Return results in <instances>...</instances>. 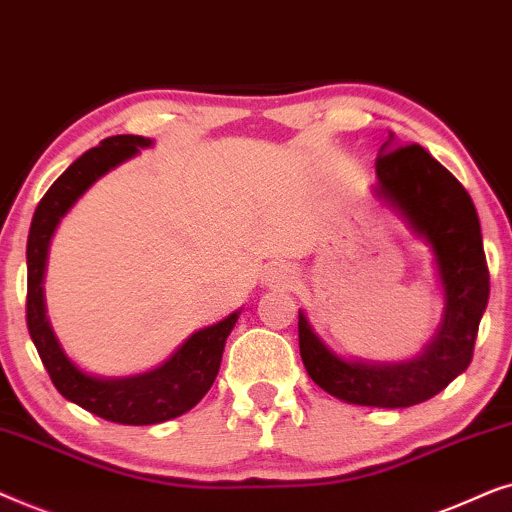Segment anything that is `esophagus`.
Here are the masks:
<instances>
[{"mask_svg":"<svg viewBox=\"0 0 512 512\" xmlns=\"http://www.w3.org/2000/svg\"><path fill=\"white\" fill-rule=\"evenodd\" d=\"M269 281L271 283H281V285H290L295 281V276H292V271L288 267H274L269 271Z\"/></svg>","mask_w":512,"mask_h":512,"instance_id":"obj_1","label":"esophagus"}]
</instances>
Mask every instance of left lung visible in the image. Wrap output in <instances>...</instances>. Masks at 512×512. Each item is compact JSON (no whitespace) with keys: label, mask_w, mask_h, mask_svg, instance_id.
<instances>
[{"label":"left lung","mask_w":512,"mask_h":512,"mask_svg":"<svg viewBox=\"0 0 512 512\" xmlns=\"http://www.w3.org/2000/svg\"><path fill=\"white\" fill-rule=\"evenodd\" d=\"M388 142L377 159L374 194L431 245L445 292L442 323L414 360L363 363L327 349L299 311V353L323 391L344 403L395 410L433 398L470 365L489 299V269L478 210L461 182L421 145L386 152Z\"/></svg>","instance_id":"left-lung-1"}]
</instances>
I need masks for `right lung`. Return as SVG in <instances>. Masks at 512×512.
<instances>
[{
    "label": "right lung",
    "instance_id": "right-lung-1",
    "mask_svg": "<svg viewBox=\"0 0 512 512\" xmlns=\"http://www.w3.org/2000/svg\"><path fill=\"white\" fill-rule=\"evenodd\" d=\"M149 145L152 140L142 135H112L81 154L39 201L27 236V330L53 386L63 398L95 417L126 426L161 424L192 410L213 386L220 372L224 342L241 313H231L220 323L194 332L166 363L135 377H93L79 370L60 349L46 318L42 285L53 231L95 180Z\"/></svg>",
    "mask_w": 512,
    "mask_h": 512
}]
</instances>
